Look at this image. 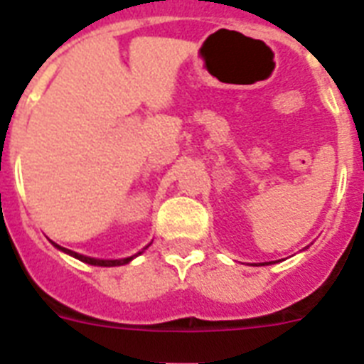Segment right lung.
<instances>
[{
  "instance_id": "obj_1",
  "label": "right lung",
  "mask_w": 364,
  "mask_h": 364,
  "mask_svg": "<svg viewBox=\"0 0 364 364\" xmlns=\"http://www.w3.org/2000/svg\"><path fill=\"white\" fill-rule=\"evenodd\" d=\"M56 245V243H54ZM58 249H62V251H65V253H70L71 257H75V259L82 260V262H87V264H94V266H121V264H126V262H130L134 257H128V259H119V260H100V259H90V257H85V255H79L75 253V251H71V249H64L60 247V245H56Z\"/></svg>"
}]
</instances>
